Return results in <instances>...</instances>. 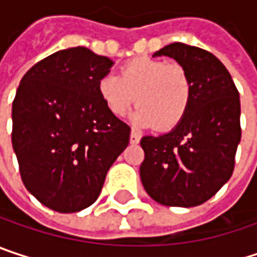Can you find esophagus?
<instances>
[{"label": "esophagus", "instance_id": "esophagus-1", "mask_svg": "<svg viewBox=\"0 0 257 257\" xmlns=\"http://www.w3.org/2000/svg\"><path fill=\"white\" fill-rule=\"evenodd\" d=\"M129 141H131V144H138L140 143V137L135 132H132L131 137H129Z\"/></svg>", "mask_w": 257, "mask_h": 257}]
</instances>
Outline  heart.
<instances>
[{
  "mask_svg": "<svg viewBox=\"0 0 257 257\" xmlns=\"http://www.w3.org/2000/svg\"><path fill=\"white\" fill-rule=\"evenodd\" d=\"M96 92L110 114L123 117L134 102L132 122L138 128L171 129L184 119L192 101V83L183 67L162 59L138 56L125 62L119 77L105 74Z\"/></svg>",
  "mask_w": 257,
  "mask_h": 257,
  "instance_id": "b5f03b06",
  "label": "heart"
}]
</instances>
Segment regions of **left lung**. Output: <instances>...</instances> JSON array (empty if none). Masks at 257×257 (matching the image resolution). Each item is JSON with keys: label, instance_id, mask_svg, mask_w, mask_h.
<instances>
[{"label": "left lung", "instance_id": "left-lung-1", "mask_svg": "<svg viewBox=\"0 0 257 257\" xmlns=\"http://www.w3.org/2000/svg\"><path fill=\"white\" fill-rule=\"evenodd\" d=\"M173 58L192 83L184 119L170 132L146 135L141 183L152 199L167 207H196L231 179L241 140L239 93L226 67L210 52L171 43L153 53Z\"/></svg>", "mask_w": 257, "mask_h": 257}]
</instances>
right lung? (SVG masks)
Listing matches in <instances>:
<instances>
[{
    "instance_id": "add662e5",
    "label": "right lung",
    "mask_w": 257,
    "mask_h": 257,
    "mask_svg": "<svg viewBox=\"0 0 257 257\" xmlns=\"http://www.w3.org/2000/svg\"><path fill=\"white\" fill-rule=\"evenodd\" d=\"M114 62L86 47L37 62L18 87L12 144L31 195L58 213L92 205L129 144L131 128L110 114L96 92Z\"/></svg>"
}]
</instances>
